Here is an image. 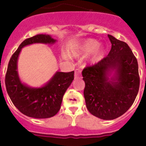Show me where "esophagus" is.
<instances>
[{
  "mask_svg": "<svg viewBox=\"0 0 146 146\" xmlns=\"http://www.w3.org/2000/svg\"><path fill=\"white\" fill-rule=\"evenodd\" d=\"M81 77V70L80 69H77L74 72V78L75 79H78L80 78Z\"/></svg>",
  "mask_w": 146,
  "mask_h": 146,
  "instance_id": "1",
  "label": "esophagus"
}]
</instances>
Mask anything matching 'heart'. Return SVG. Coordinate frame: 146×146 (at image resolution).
Listing matches in <instances>:
<instances>
[{"instance_id":"obj_1","label":"heart","mask_w":146,"mask_h":146,"mask_svg":"<svg viewBox=\"0 0 146 146\" xmlns=\"http://www.w3.org/2000/svg\"><path fill=\"white\" fill-rule=\"evenodd\" d=\"M79 52L82 55H86L92 53V61H96L102 57L104 53V48L99 44L97 40L89 38L86 39L80 44Z\"/></svg>"}]
</instances>
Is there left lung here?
<instances>
[{
	"label": "left lung",
	"instance_id": "1",
	"mask_svg": "<svg viewBox=\"0 0 146 146\" xmlns=\"http://www.w3.org/2000/svg\"><path fill=\"white\" fill-rule=\"evenodd\" d=\"M108 38L112 47L108 56L82 72L87 109L103 120L124 114L135 102L140 87L138 64L130 47L111 35Z\"/></svg>",
	"mask_w": 146,
	"mask_h": 146
}]
</instances>
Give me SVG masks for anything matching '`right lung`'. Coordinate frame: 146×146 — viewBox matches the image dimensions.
Here are the masks:
<instances>
[{
    "label": "right lung",
    "mask_w": 146,
    "mask_h": 146,
    "mask_svg": "<svg viewBox=\"0 0 146 146\" xmlns=\"http://www.w3.org/2000/svg\"><path fill=\"white\" fill-rule=\"evenodd\" d=\"M56 40L50 35L38 34L24 40L10 58L5 84L6 91L15 106L23 114L35 118L54 116L60 108L62 99L74 80V71L57 72L45 86L31 88L20 81L17 72V59L22 48L36 43L54 44Z\"/></svg>",
    "instance_id": "right-lung-1"
}]
</instances>
